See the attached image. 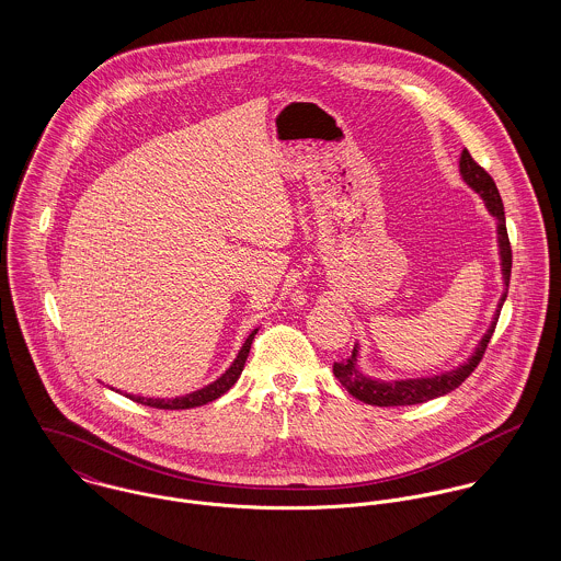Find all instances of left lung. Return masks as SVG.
Masks as SVG:
<instances>
[{"label": "left lung", "mask_w": 561, "mask_h": 561, "mask_svg": "<svg viewBox=\"0 0 561 561\" xmlns=\"http://www.w3.org/2000/svg\"><path fill=\"white\" fill-rule=\"evenodd\" d=\"M460 174L465 179V183L478 192L488 209V214L494 218L496 222V245H499V259H501V276H503V294L501 300L496 305L494 318L490 321L485 334L481 336L476 352L460 363L458 367L436 374V376H423V378H405V380H378L371 378L367 374L360 371L358 367V343L352 350V356L334 363L332 371L336 376V380L347 389V393L356 400L371 403V405H414V403H423V401L436 400L443 398L447 393H451L454 389H458L471 374L473 369L480 365L481 356L490 343V336L494 332V325L499 321L501 307L507 298V287H510V274H512V248L507 240V229H505V211H503V201L499 196V190L492 181V176L481 168L478 161L471 158V153L465 149L460 156Z\"/></svg>", "instance_id": "left-lung-1"}]
</instances>
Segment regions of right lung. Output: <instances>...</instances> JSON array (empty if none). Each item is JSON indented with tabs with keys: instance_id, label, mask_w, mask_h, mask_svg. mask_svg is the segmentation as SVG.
<instances>
[{
	"instance_id": "add662e5",
	"label": "right lung",
	"mask_w": 561,
	"mask_h": 561,
	"mask_svg": "<svg viewBox=\"0 0 561 561\" xmlns=\"http://www.w3.org/2000/svg\"><path fill=\"white\" fill-rule=\"evenodd\" d=\"M256 330L259 328H254L248 334V339L243 341V345H241L236 360L231 363V367L218 380L209 382L207 387H203L198 391H192L187 396H181V398H170V400H165V398H142V396H127V398L138 401V403H145V405H151V408H160V410H187V408H196V405H203V403L222 398L238 382V378L243 371V365H245V358L250 354V345H252V339H254Z\"/></svg>"
}]
</instances>
